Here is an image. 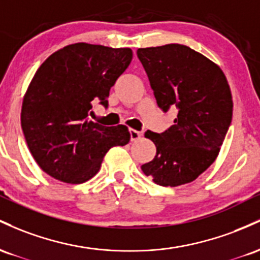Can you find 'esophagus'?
I'll return each instance as SVG.
<instances>
[{
  "mask_svg": "<svg viewBox=\"0 0 260 260\" xmlns=\"http://www.w3.org/2000/svg\"><path fill=\"white\" fill-rule=\"evenodd\" d=\"M129 133H130L131 141H138V140L141 139V136H142L141 131H138V130H135V129H130Z\"/></svg>",
  "mask_w": 260,
  "mask_h": 260,
  "instance_id": "obj_1",
  "label": "esophagus"
}]
</instances>
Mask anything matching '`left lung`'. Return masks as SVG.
<instances>
[{
	"label": "left lung",
	"instance_id": "8db88e82",
	"mask_svg": "<svg viewBox=\"0 0 260 260\" xmlns=\"http://www.w3.org/2000/svg\"><path fill=\"white\" fill-rule=\"evenodd\" d=\"M138 57L157 106L177 109L174 125L161 134L147 130L156 156L141 166L156 184L178 186L197 179L216 159L232 120V95L222 70L180 44L144 48Z\"/></svg>",
	"mask_w": 260,
	"mask_h": 260
}]
</instances>
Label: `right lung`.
<instances>
[{
    "label": "right lung",
    "mask_w": 260,
    "mask_h": 260,
    "mask_svg": "<svg viewBox=\"0 0 260 260\" xmlns=\"http://www.w3.org/2000/svg\"><path fill=\"white\" fill-rule=\"evenodd\" d=\"M133 60L129 48L77 43L50 55L23 99L20 124L31 156L45 173L71 184L98 173L113 146L130 141L125 125L88 120L93 102L108 108L109 91Z\"/></svg>",
    "instance_id": "add662e5"
}]
</instances>
